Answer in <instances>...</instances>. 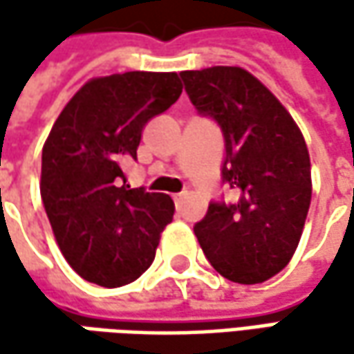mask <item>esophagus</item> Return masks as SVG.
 Instances as JSON below:
<instances>
[{
	"label": "esophagus",
	"mask_w": 354,
	"mask_h": 354,
	"mask_svg": "<svg viewBox=\"0 0 354 354\" xmlns=\"http://www.w3.org/2000/svg\"><path fill=\"white\" fill-rule=\"evenodd\" d=\"M173 201H175V207H177V209H181V205H183V201H185V195L183 193H181V195H175Z\"/></svg>",
	"instance_id": "34e87169"
}]
</instances>
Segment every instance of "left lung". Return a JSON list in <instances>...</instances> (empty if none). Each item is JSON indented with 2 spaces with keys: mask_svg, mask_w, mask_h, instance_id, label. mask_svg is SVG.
Returning a JSON list of instances; mask_svg holds the SVG:
<instances>
[{
  "mask_svg": "<svg viewBox=\"0 0 354 354\" xmlns=\"http://www.w3.org/2000/svg\"><path fill=\"white\" fill-rule=\"evenodd\" d=\"M185 90L201 114L223 128V181L230 205L212 203L195 225L211 266L236 283H262L290 264L311 205V161L292 114L240 66L183 71Z\"/></svg>",
  "mask_w": 354,
  "mask_h": 354,
  "instance_id": "left-lung-1",
  "label": "left lung"
}]
</instances>
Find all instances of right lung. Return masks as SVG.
Instances as JSON below:
<instances>
[{"label": "right lung", "instance_id": "right-lung-1", "mask_svg": "<svg viewBox=\"0 0 354 354\" xmlns=\"http://www.w3.org/2000/svg\"><path fill=\"white\" fill-rule=\"evenodd\" d=\"M181 92L177 73L96 76L53 124L41 197L62 256L86 281L120 288L153 262L175 207L169 195L129 189L122 165L138 156L147 120Z\"/></svg>", "mask_w": 354, "mask_h": 354}]
</instances>
